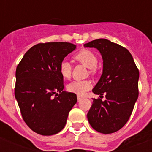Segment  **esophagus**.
I'll return each mask as SVG.
<instances>
[{"instance_id": "1", "label": "esophagus", "mask_w": 152, "mask_h": 152, "mask_svg": "<svg viewBox=\"0 0 152 152\" xmlns=\"http://www.w3.org/2000/svg\"><path fill=\"white\" fill-rule=\"evenodd\" d=\"M77 100H81V99H82V98H83V96H80V95H77Z\"/></svg>"}]
</instances>
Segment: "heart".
<instances>
[{
    "label": "heart",
    "mask_w": 152,
    "mask_h": 152,
    "mask_svg": "<svg viewBox=\"0 0 152 152\" xmlns=\"http://www.w3.org/2000/svg\"><path fill=\"white\" fill-rule=\"evenodd\" d=\"M74 58L75 60L82 63L89 68L90 74L94 75L96 73L98 58L94 52L89 49H81L75 55ZM58 71L63 78H70L72 75V65L68 61L63 60L60 63ZM91 86L92 84L89 80H75L67 85V90L77 95H84L91 89Z\"/></svg>",
    "instance_id": "1"
}]
</instances>
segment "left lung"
<instances>
[{
    "label": "left lung",
    "instance_id": "obj_1",
    "mask_svg": "<svg viewBox=\"0 0 152 152\" xmlns=\"http://www.w3.org/2000/svg\"><path fill=\"white\" fill-rule=\"evenodd\" d=\"M84 47H94L101 53L103 74L93 92L100 98L104 93L106 98L103 102L93 99L88 122L100 133H113L125 126L133 110L139 96V69L131 53L110 40H93Z\"/></svg>",
    "mask_w": 152,
    "mask_h": 152
}]
</instances>
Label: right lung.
Returning <instances> with one entry per match:
<instances>
[{
    "mask_svg": "<svg viewBox=\"0 0 152 152\" xmlns=\"http://www.w3.org/2000/svg\"><path fill=\"white\" fill-rule=\"evenodd\" d=\"M76 45L51 42L33 45L16 70L14 94L24 122L42 135L59 132L66 124L77 95L63 91L59 64Z\"/></svg>",
    "mask_w": 152,
    "mask_h": 152,
    "instance_id": "add662e5",
    "label": "right lung"
}]
</instances>
